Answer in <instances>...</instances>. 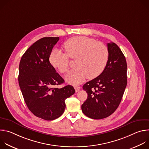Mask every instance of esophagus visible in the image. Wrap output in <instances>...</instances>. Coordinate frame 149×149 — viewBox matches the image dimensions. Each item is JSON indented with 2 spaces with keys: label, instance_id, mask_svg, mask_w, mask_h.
Instances as JSON below:
<instances>
[{
  "label": "esophagus",
  "instance_id": "34e87169",
  "mask_svg": "<svg viewBox=\"0 0 149 149\" xmlns=\"http://www.w3.org/2000/svg\"><path fill=\"white\" fill-rule=\"evenodd\" d=\"M74 88H75V92H78L79 91V90L81 89V87H79V86H74Z\"/></svg>",
  "mask_w": 149,
  "mask_h": 149
}]
</instances>
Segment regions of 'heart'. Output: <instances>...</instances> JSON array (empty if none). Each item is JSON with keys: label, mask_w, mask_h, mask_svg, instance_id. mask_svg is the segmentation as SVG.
Wrapping results in <instances>:
<instances>
[{"label": "heart", "mask_w": 149, "mask_h": 149, "mask_svg": "<svg viewBox=\"0 0 149 149\" xmlns=\"http://www.w3.org/2000/svg\"><path fill=\"white\" fill-rule=\"evenodd\" d=\"M63 47L66 53L54 49L49 55L52 66L62 74L69 69V57L76 59V68L65 76L66 81L78 84L87 77L90 79L99 76L105 69L109 60V52L107 46L95 40L85 36H75L67 40Z\"/></svg>", "instance_id": "1"}]
</instances>
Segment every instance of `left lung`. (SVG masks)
<instances>
[{
	"instance_id": "left-lung-1",
	"label": "left lung",
	"mask_w": 149,
	"mask_h": 149,
	"mask_svg": "<svg viewBox=\"0 0 149 149\" xmlns=\"http://www.w3.org/2000/svg\"><path fill=\"white\" fill-rule=\"evenodd\" d=\"M109 60L102 72L85 84L88 94L81 105L83 113L93 119H102L118 108L127 86V62L120 48L114 42L107 44Z\"/></svg>"
}]
</instances>
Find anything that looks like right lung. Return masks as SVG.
<instances>
[{"instance_id": "obj_1", "label": "right lung", "mask_w": 149, "mask_h": 149, "mask_svg": "<svg viewBox=\"0 0 149 149\" xmlns=\"http://www.w3.org/2000/svg\"><path fill=\"white\" fill-rule=\"evenodd\" d=\"M59 37L42 38L21 58L18 81L29 110L45 120L59 117L65 109V100L75 93L71 86L59 88L64 80L56 72L49 58Z\"/></svg>"}]
</instances>
